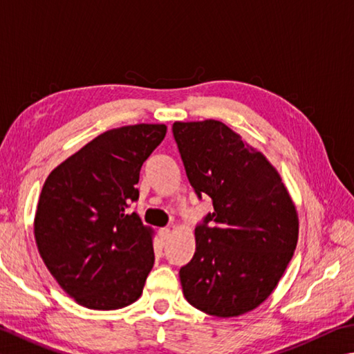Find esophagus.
<instances>
[{"mask_svg": "<svg viewBox=\"0 0 354 354\" xmlns=\"http://www.w3.org/2000/svg\"><path fill=\"white\" fill-rule=\"evenodd\" d=\"M170 227H162V229H159V236H160V240L162 241H167L169 240V236H170Z\"/></svg>", "mask_w": 354, "mask_h": 354, "instance_id": "esophagus-1", "label": "esophagus"}]
</instances>
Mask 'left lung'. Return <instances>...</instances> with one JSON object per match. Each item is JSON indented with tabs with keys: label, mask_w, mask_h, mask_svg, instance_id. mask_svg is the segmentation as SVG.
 <instances>
[{
	"label": "left lung",
	"mask_w": 354,
	"mask_h": 354,
	"mask_svg": "<svg viewBox=\"0 0 354 354\" xmlns=\"http://www.w3.org/2000/svg\"><path fill=\"white\" fill-rule=\"evenodd\" d=\"M171 131L198 199L214 204L195 227L194 259L179 269L184 297L210 316H241L269 297L291 261L297 212L277 170L223 122H175Z\"/></svg>",
	"instance_id": "8db88e82"
}]
</instances>
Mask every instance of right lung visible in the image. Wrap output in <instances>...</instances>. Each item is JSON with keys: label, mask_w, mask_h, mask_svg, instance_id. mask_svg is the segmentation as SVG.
Masks as SVG:
<instances>
[{"label": "right lung", "mask_w": 354, "mask_h": 354, "mask_svg": "<svg viewBox=\"0 0 354 354\" xmlns=\"http://www.w3.org/2000/svg\"><path fill=\"white\" fill-rule=\"evenodd\" d=\"M167 127L105 131L50 171L35 214V240L49 272L77 304L119 310L142 294L155 263L151 230L136 212L140 167Z\"/></svg>", "instance_id": "obj_1"}]
</instances>
